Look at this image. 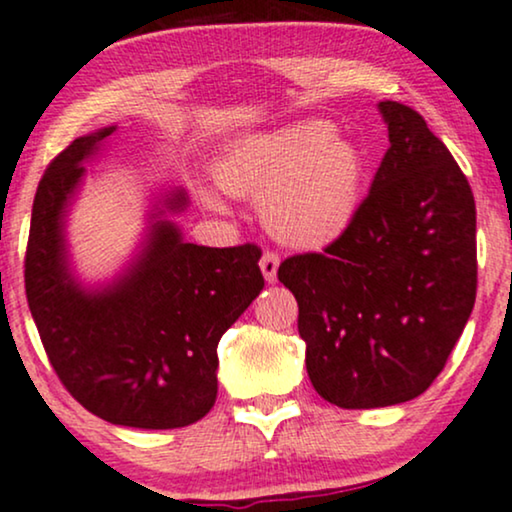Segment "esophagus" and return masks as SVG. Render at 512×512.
<instances>
[{"label":"esophagus","instance_id":"obj_1","mask_svg":"<svg viewBox=\"0 0 512 512\" xmlns=\"http://www.w3.org/2000/svg\"><path fill=\"white\" fill-rule=\"evenodd\" d=\"M258 266H261V273L266 277V282H275L277 268H280V256L273 254V251H266V254L261 256V263H258Z\"/></svg>","mask_w":512,"mask_h":512}]
</instances>
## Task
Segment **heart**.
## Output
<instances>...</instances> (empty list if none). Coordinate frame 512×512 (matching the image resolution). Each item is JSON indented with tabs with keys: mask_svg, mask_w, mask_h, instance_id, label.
Segmentation results:
<instances>
[{
	"mask_svg": "<svg viewBox=\"0 0 512 512\" xmlns=\"http://www.w3.org/2000/svg\"><path fill=\"white\" fill-rule=\"evenodd\" d=\"M213 173L223 192L256 199L263 227L296 249L337 242L363 204V151L325 121L237 137L220 151ZM201 199L223 208L211 189H201Z\"/></svg>",
	"mask_w": 512,
	"mask_h": 512,
	"instance_id": "obj_1",
	"label": "heart"
}]
</instances>
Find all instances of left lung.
<instances>
[{
	"mask_svg": "<svg viewBox=\"0 0 512 512\" xmlns=\"http://www.w3.org/2000/svg\"><path fill=\"white\" fill-rule=\"evenodd\" d=\"M377 109L389 149L349 232L277 270L299 304L308 377L339 408L420 396L477 294V213L463 170L418 111Z\"/></svg>",
	"mask_w": 512,
	"mask_h": 512,
	"instance_id": "1",
	"label": "left lung"
}]
</instances>
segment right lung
<instances>
[{"label": "right lung", "mask_w": 512, "mask_h": 512, "mask_svg": "<svg viewBox=\"0 0 512 512\" xmlns=\"http://www.w3.org/2000/svg\"><path fill=\"white\" fill-rule=\"evenodd\" d=\"M116 125L82 135L37 187L25 294L63 387L111 425L175 430L204 418L218 394V342L261 294V249L189 244L182 187L151 194L142 242L111 280L85 285L68 246V216Z\"/></svg>", "instance_id": "obj_1"}]
</instances>
